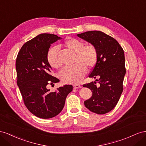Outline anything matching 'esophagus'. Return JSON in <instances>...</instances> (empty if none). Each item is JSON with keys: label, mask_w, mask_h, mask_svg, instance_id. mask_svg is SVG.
Returning a JSON list of instances; mask_svg holds the SVG:
<instances>
[{"label": "esophagus", "mask_w": 146, "mask_h": 146, "mask_svg": "<svg viewBox=\"0 0 146 146\" xmlns=\"http://www.w3.org/2000/svg\"><path fill=\"white\" fill-rule=\"evenodd\" d=\"M82 86L81 85H79V84H74L73 85V88L74 89H80L81 88Z\"/></svg>", "instance_id": "1"}]
</instances>
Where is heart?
I'll list each match as a JSON object with an SVG mask.
<instances>
[{
  "label": "heart",
  "mask_w": 146,
  "mask_h": 146,
  "mask_svg": "<svg viewBox=\"0 0 146 146\" xmlns=\"http://www.w3.org/2000/svg\"><path fill=\"white\" fill-rule=\"evenodd\" d=\"M64 46L72 52L76 53L72 67H66L59 73L60 80L66 83L80 82L87 72L86 66L93 68L98 59L97 50L94 45H84L82 41L76 38H69L64 42ZM49 64L52 67L58 69L61 66V62L58 57V48L52 47L47 54Z\"/></svg>",
  "instance_id": "1"
}]
</instances>
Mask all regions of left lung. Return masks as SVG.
Wrapping results in <instances>:
<instances>
[{
	"instance_id": "8db88e82",
	"label": "left lung",
	"mask_w": 146,
	"mask_h": 146,
	"mask_svg": "<svg viewBox=\"0 0 146 146\" xmlns=\"http://www.w3.org/2000/svg\"><path fill=\"white\" fill-rule=\"evenodd\" d=\"M96 48L98 59L89 78L98 80L83 85L92 92V96L84 102L90 111L104 114L111 111L118 103L123 92V81L126 73L125 56L117 41L101 31H88L77 35Z\"/></svg>"
}]
</instances>
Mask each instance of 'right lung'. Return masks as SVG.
<instances>
[{"instance_id":"1","label":"right lung","mask_w":146,"mask_h":146,"mask_svg":"<svg viewBox=\"0 0 146 146\" xmlns=\"http://www.w3.org/2000/svg\"><path fill=\"white\" fill-rule=\"evenodd\" d=\"M62 38L56 35L41 34L26 42L21 48L16 61L17 84L28 110L41 119L55 117L63 110L65 99L73 90L64 85L51 92L59 79L52 76L47 54L51 44Z\"/></svg>"}]
</instances>
